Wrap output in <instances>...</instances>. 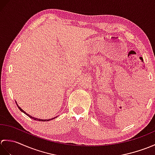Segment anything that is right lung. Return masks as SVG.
<instances>
[{"mask_svg": "<svg viewBox=\"0 0 155 155\" xmlns=\"http://www.w3.org/2000/svg\"><path fill=\"white\" fill-rule=\"evenodd\" d=\"M16 105H17V107H18V108L19 109H20V110H21V112H22L23 113H25V114H27L28 117H29L30 118H32V119H34V120H38V121H43V122H45V121H48V120H52V119H54V118H51V119H38V118H35V117H33L31 116V115H29L28 114H27V113H26V112H25L24 110H23L21 107H18V105L17 104H16Z\"/></svg>", "mask_w": 155, "mask_h": 155, "instance_id": "right-lung-1", "label": "right lung"}]
</instances>
